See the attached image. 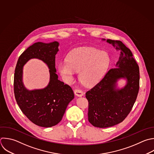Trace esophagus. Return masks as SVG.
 <instances>
[{
    "mask_svg": "<svg viewBox=\"0 0 154 154\" xmlns=\"http://www.w3.org/2000/svg\"><path fill=\"white\" fill-rule=\"evenodd\" d=\"M74 93L78 97H81V96H82L84 95L83 91L81 90H80V89H75L74 90Z\"/></svg>",
    "mask_w": 154,
    "mask_h": 154,
    "instance_id": "34e87169",
    "label": "esophagus"
}]
</instances>
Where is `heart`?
<instances>
[{
  "mask_svg": "<svg viewBox=\"0 0 154 154\" xmlns=\"http://www.w3.org/2000/svg\"><path fill=\"white\" fill-rule=\"evenodd\" d=\"M109 64V57L105 52L91 48L76 49L70 53L67 60L58 64V70L67 82L73 81L75 72L79 71L80 81L92 85L100 79Z\"/></svg>",
  "mask_w": 154,
  "mask_h": 154,
  "instance_id": "heart-1",
  "label": "heart"
}]
</instances>
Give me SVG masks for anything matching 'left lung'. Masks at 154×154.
I'll return each mask as SVG.
<instances>
[{
	"mask_svg": "<svg viewBox=\"0 0 154 154\" xmlns=\"http://www.w3.org/2000/svg\"><path fill=\"white\" fill-rule=\"evenodd\" d=\"M106 42L120 51L119 61L115 68L110 69L85 93L88 101V121L101 128L123 122L131 111L139 90V67L130 49L119 40L108 39ZM122 78L127 79V84L119 89L116 82Z\"/></svg>",
	"mask_w": 154,
	"mask_h": 154,
	"instance_id": "obj_1",
	"label": "left lung"
}]
</instances>
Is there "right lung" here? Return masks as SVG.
I'll return each mask as SVG.
<instances>
[{
  "mask_svg": "<svg viewBox=\"0 0 154 154\" xmlns=\"http://www.w3.org/2000/svg\"><path fill=\"white\" fill-rule=\"evenodd\" d=\"M58 46L57 42L33 44L19 57L15 69L14 91L17 103L29 120L45 128L57 125L74 98L72 88L58 80L56 73L55 55L59 51ZM32 58L42 60L50 69V81L43 89L29 91L23 83V67Z\"/></svg>",
  "mask_w": 154,
  "mask_h": 154,
  "instance_id": "1",
  "label": "right lung"
}]
</instances>
